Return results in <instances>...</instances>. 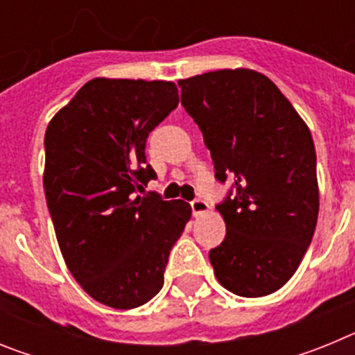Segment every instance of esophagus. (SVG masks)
Returning <instances> with one entry per match:
<instances>
[{
  "mask_svg": "<svg viewBox=\"0 0 355 355\" xmlns=\"http://www.w3.org/2000/svg\"><path fill=\"white\" fill-rule=\"evenodd\" d=\"M190 208H192L193 216H199V215H202V213L208 211V202H206L205 199L197 197V199H193L192 202H190Z\"/></svg>",
  "mask_w": 355,
  "mask_h": 355,
  "instance_id": "34e87169",
  "label": "esophagus"
}]
</instances>
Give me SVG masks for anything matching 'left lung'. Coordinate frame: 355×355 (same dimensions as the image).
Instances as JSON below:
<instances>
[{
    "mask_svg": "<svg viewBox=\"0 0 355 355\" xmlns=\"http://www.w3.org/2000/svg\"><path fill=\"white\" fill-rule=\"evenodd\" d=\"M181 105L202 131L215 180H231L216 205L225 238L209 250L224 288L263 297L288 283L318 218L316 153L291 103L263 74L224 69L180 80Z\"/></svg>",
    "mask_w": 355,
    "mask_h": 355,
    "instance_id": "obj_1",
    "label": "left lung"
}]
</instances>
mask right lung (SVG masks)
Masks as SVG:
<instances>
[{
	"mask_svg": "<svg viewBox=\"0 0 355 355\" xmlns=\"http://www.w3.org/2000/svg\"><path fill=\"white\" fill-rule=\"evenodd\" d=\"M180 103L172 81L85 83L49 122L44 192L67 268L97 302L131 309L163 286L192 209L144 192L147 137Z\"/></svg>",
	"mask_w": 355,
	"mask_h": 355,
	"instance_id": "add662e5",
	"label": "right lung"
}]
</instances>
